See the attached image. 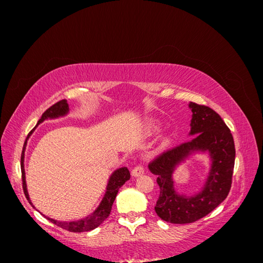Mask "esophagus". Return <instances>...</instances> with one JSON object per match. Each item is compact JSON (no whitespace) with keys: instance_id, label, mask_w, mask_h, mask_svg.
Here are the masks:
<instances>
[{"instance_id":"34e87169","label":"esophagus","mask_w":263,"mask_h":263,"mask_svg":"<svg viewBox=\"0 0 263 263\" xmlns=\"http://www.w3.org/2000/svg\"><path fill=\"white\" fill-rule=\"evenodd\" d=\"M132 174L134 177H139V176H141V174H144V168H142L141 165L135 166L132 171Z\"/></svg>"}]
</instances>
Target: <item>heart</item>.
<instances>
[{
    "mask_svg": "<svg viewBox=\"0 0 263 263\" xmlns=\"http://www.w3.org/2000/svg\"><path fill=\"white\" fill-rule=\"evenodd\" d=\"M149 128L153 130V132H157L159 129V126L156 123H151L150 126H149Z\"/></svg>",
    "mask_w": 263,
    "mask_h": 263,
    "instance_id": "heart-1",
    "label": "heart"
}]
</instances>
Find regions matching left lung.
Returning a JSON list of instances; mask_svg holds the SVG:
<instances>
[{"mask_svg":"<svg viewBox=\"0 0 263 263\" xmlns=\"http://www.w3.org/2000/svg\"><path fill=\"white\" fill-rule=\"evenodd\" d=\"M192 109L190 135L194 137L158 156L148 165L158 177L160 195L155 206L157 215L172 224H190L206 216L227 197L235 165L233 135L221 117L209 106L189 104ZM193 151H208L211 171L201 193L193 197L179 196L174 191L172 174L175 166Z\"/></svg>","mask_w":263,"mask_h":263,"instance_id":"1","label":"left lung"}]
</instances>
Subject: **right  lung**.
I'll return each instance as SVG.
<instances>
[{
  "mask_svg": "<svg viewBox=\"0 0 263 263\" xmlns=\"http://www.w3.org/2000/svg\"><path fill=\"white\" fill-rule=\"evenodd\" d=\"M68 110H69V106H68L67 100H61L57 103H54L53 105H51L49 108H47L45 110L44 114L41 117V119L38 121L37 125L43 123L45 119H47V118H55V117L66 115L68 113ZM35 128H36V127H35ZM34 129L30 130V133L28 134V136L25 140V144H24L22 156H21V170H22L23 190H24V194H25L26 198L30 204H31V202L29 200L28 192H27V189H26L25 170H24V153H25L27 139L29 138L30 135L33 134ZM129 179H130V173H129V170L127 169L126 166H124V168L117 169L109 178L108 184H107V187H106V193H105L104 197H103V200H102L101 204L99 205V208L95 210L91 215H89V216L83 218V219H79V220L67 222V221L54 220V219L49 218V217H47V218H48V220H50L51 222H53L54 225H57V226H59L63 229H66V230H69V232H72V233L90 232V230L100 226L102 222L108 217L110 210H112V205H113L115 198H116V195L118 193V190L121 189V186L125 184V182L128 181Z\"/></svg>",
  "mask_w": 263,
  "mask_h": 263,
  "instance_id": "add662e5",
  "label": "right lung"
}]
</instances>
